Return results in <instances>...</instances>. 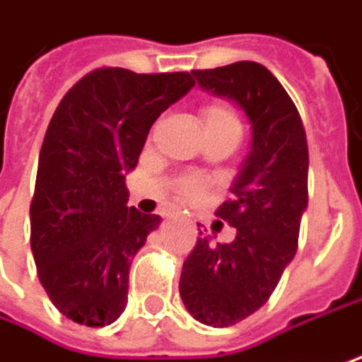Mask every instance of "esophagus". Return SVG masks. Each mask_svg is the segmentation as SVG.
<instances>
[{
    "instance_id": "1",
    "label": "esophagus",
    "mask_w": 362,
    "mask_h": 362,
    "mask_svg": "<svg viewBox=\"0 0 362 362\" xmlns=\"http://www.w3.org/2000/svg\"><path fill=\"white\" fill-rule=\"evenodd\" d=\"M165 215H170V214H165Z\"/></svg>"
}]
</instances>
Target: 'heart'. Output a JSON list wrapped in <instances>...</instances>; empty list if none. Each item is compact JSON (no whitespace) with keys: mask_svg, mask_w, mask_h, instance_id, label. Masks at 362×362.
<instances>
[{"mask_svg":"<svg viewBox=\"0 0 362 362\" xmlns=\"http://www.w3.org/2000/svg\"><path fill=\"white\" fill-rule=\"evenodd\" d=\"M203 119H205V126H219V124H230V126H238V119L234 112L226 105H207L203 110ZM240 128V126H238ZM214 186L211 178H205V176H184L182 180H178V192L186 201H203L207 190Z\"/></svg>","mask_w":362,"mask_h":362,"instance_id":"1","label":"heart"}]
</instances>
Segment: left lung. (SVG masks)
I'll return each mask as SVG.
<instances>
[{
  "label": "left lung",
  "mask_w": 362,
  "mask_h": 362,
  "mask_svg": "<svg viewBox=\"0 0 362 362\" xmlns=\"http://www.w3.org/2000/svg\"><path fill=\"white\" fill-rule=\"evenodd\" d=\"M192 76L215 97L234 101L252 130L250 151L230 188L234 197L215 211L236 228V238L228 245L199 238L180 276L188 313L205 325L228 327L269 300L296 255L309 203V148L296 105L265 66L236 62L192 70Z\"/></svg>",
  "instance_id": "1"
}]
</instances>
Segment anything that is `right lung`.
<instances>
[{"mask_svg":"<svg viewBox=\"0 0 362 362\" xmlns=\"http://www.w3.org/2000/svg\"><path fill=\"white\" fill-rule=\"evenodd\" d=\"M192 86V72L99 68L51 117L30 203V248L51 303L74 323L103 327L126 309L132 259L161 223L126 205V174L153 122Z\"/></svg>","mask_w":362,"mask_h":362,"instance_id":"right-lung-1","label":"right lung"}]
</instances>
